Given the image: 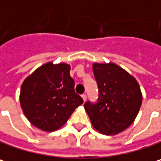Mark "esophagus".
I'll return each mask as SVG.
<instances>
[{"label":"esophagus","instance_id":"34e87169","mask_svg":"<svg viewBox=\"0 0 161 161\" xmlns=\"http://www.w3.org/2000/svg\"><path fill=\"white\" fill-rule=\"evenodd\" d=\"M81 97H82V99H83V102L85 103V102H86V100H87L86 94H82V95H81Z\"/></svg>","mask_w":161,"mask_h":161}]
</instances>
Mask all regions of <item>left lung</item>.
<instances>
[{
	"label": "left lung",
	"mask_w": 161,
	"mask_h": 161,
	"mask_svg": "<svg viewBox=\"0 0 161 161\" xmlns=\"http://www.w3.org/2000/svg\"><path fill=\"white\" fill-rule=\"evenodd\" d=\"M99 88L98 103L87 102L84 108L92 126L103 135H116L135 121L142 103L136 80L115 63H93Z\"/></svg>",
	"instance_id": "left-lung-1"
}]
</instances>
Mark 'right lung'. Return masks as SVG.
<instances>
[{
    "label": "right lung",
    "instance_id": "1",
    "mask_svg": "<svg viewBox=\"0 0 161 161\" xmlns=\"http://www.w3.org/2000/svg\"><path fill=\"white\" fill-rule=\"evenodd\" d=\"M70 66L53 62L42 65L24 80L20 104L25 117L46 132L60 128L83 100L74 91Z\"/></svg>",
    "mask_w": 161,
    "mask_h": 161
}]
</instances>
